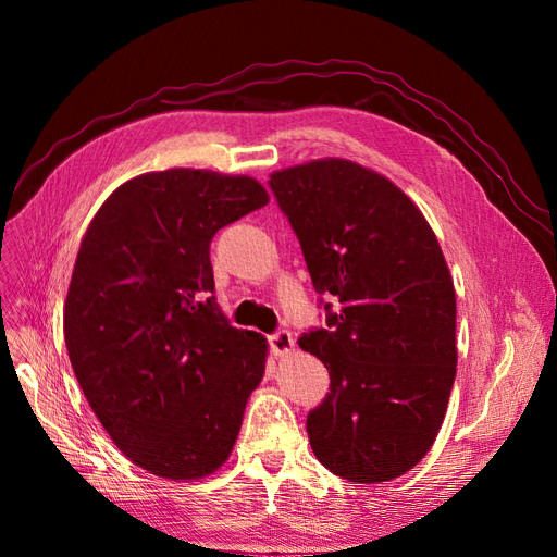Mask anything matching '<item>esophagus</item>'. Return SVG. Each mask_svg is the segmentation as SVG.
Masks as SVG:
<instances>
[{"label":"esophagus","mask_w":557,"mask_h":557,"mask_svg":"<svg viewBox=\"0 0 557 557\" xmlns=\"http://www.w3.org/2000/svg\"><path fill=\"white\" fill-rule=\"evenodd\" d=\"M269 345H271L275 357H284L290 352V349H294V336H290L286 330H280L269 336Z\"/></svg>","instance_id":"esophagus-1"}]
</instances>
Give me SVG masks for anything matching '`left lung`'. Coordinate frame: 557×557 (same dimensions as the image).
<instances>
[{"label":"left lung","mask_w":557,"mask_h":557,"mask_svg":"<svg viewBox=\"0 0 557 557\" xmlns=\"http://www.w3.org/2000/svg\"><path fill=\"white\" fill-rule=\"evenodd\" d=\"M300 242L327 327L300 347L330 370L307 416L315 458L352 483L406 474L443 426L456 379V294L422 212L384 175L327 158L269 181ZM323 302V300H320Z\"/></svg>","instance_id":"obj_1"}]
</instances>
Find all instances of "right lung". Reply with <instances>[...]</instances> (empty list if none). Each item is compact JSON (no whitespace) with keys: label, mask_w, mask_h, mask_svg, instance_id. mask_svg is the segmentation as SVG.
I'll use <instances>...</instances> for the list:
<instances>
[{"label":"right lung","mask_w":557,"mask_h":557,"mask_svg":"<svg viewBox=\"0 0 557 557\" xmlns=\"http://www.w3.org/2000/svg\"><path fill=\"white\" fill-rule=\"evenodd\" d=\"M267 202L250 175L153 171L116 187L83 234L70 361L112 443L156 476H208L237 443L269 345L221 313L210 244Z\"/></svg>","instance_id":"add662e5"}]
</instances>
